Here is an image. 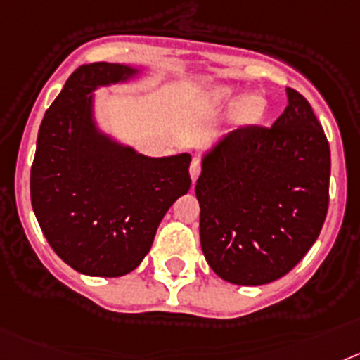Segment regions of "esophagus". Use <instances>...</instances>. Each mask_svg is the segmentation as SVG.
Listing matches in <instances>:
<instances>
[{
  "label": "esophagus",
  "instance_id": "1",
  "mask_svg": "<svg viewBox=\"0 0 360 360\" xmlns=\"http://www.w3.org/2000/svg\"><path fill=\"white\" fill-rule=\"evenodd\" d=\"M199 174H201V162H199L198 159H193L192 165H190V177H192L193 183L198 181Z\"/></svg>",
  "mask_w": 360,
  "mask_h": 360
}]
</instances>
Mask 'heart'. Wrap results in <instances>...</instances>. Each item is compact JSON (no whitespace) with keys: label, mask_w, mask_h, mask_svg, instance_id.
Instances as JSON below:
<instances>
[{"label":"heart","mask_w":360,"mask_h":360,"mask_svg":"<svg viewBox=\"0 0 360 360\" xmlns=\"http://www.w3.org/2000/svg\"><path fill=\"white\" fill-rule=\"evenodd\" d=\"M215 99H217V101L230 103V105H232V103H237V120L245 121V123L255 121L262 112V101L257 96H243V94L237 89H233V86H217V89H215Z\"/></svg>","instance_id":"heart-1"}]
</instances>
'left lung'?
Segmentation results:
<instances>
[{"label":"left lung","instance_id":"left-lung-1","mask_svg":"<svg viewBox=\"0 0 360 360\" xmlns=\"http://www.w3.org/2000/svg\"><path fill=\"white\" fill-rule=\"evenodd\" d=\"M286 96L270 128H236L201 155V248L226 283L259 286L286 275L326 219L330 145L310 103L293 89Z\"/></svg>","mask_w":360,"mask_h":360}]
</instances>
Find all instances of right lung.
<instances>
[{
    "instance_id": "obj_1",
    "label": "right lung",
    "mask_w": 360,
    "mask_h": 360,
    "mask_svg": "<svg viewBox=\"0 0 360 360\" xmlns=\"http://www.w3.org/2000/svg\"><path fill=\"white\" fill-rule=\"evenodd\" d=\"M141 74L130 65H83L50 105L37 134L30 170L34 214L56 254L90 277L136 270L168 208L192 186V155L148 158L96 120V90Z\"/></svg>"
}]
</instances>
